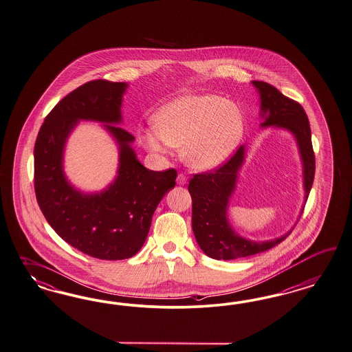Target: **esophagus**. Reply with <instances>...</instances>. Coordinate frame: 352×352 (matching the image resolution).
Here are the masks:
<instances>
[{"instance_id":"esophagus-1","label":"esophagus","mask_w":352,"mask_h":352,"mask_svg":"<svg viewBox=\"0 0 352 352\" xmlns=\"http://www.w3.org/2000/svg\"><path fill=\"white\" fill-rule=\"evenodd\" d=\"M177 183H178L179 186H183V184H186V183H187V177H186V174H184V173H179V174H178V177H177Z\"/></svg>"}]
</instances>
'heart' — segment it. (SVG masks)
Wrapping results in <instances>:
<instances>
[{"instance_id":"1","label":"heart","mask_w":352,"mask_h":352,"mask_svg":"<svg viewBox=\"0 0 352 352\" xmlns=\"http://www.w3.org/2000/svg\"><path fill=\"white\" fill-rule=\"evenodd\" d=\"M155 126L139 133L142 144L155 155L182 148L184 161L196 170L221 165L239 144L244 117L239 107L217 95H184L155 114Z\"/></svg>"}]
</instances>
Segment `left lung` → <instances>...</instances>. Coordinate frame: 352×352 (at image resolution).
<instances>
[{"instance_id":"1","label":"left lung","mask_w":352,"mask_h":352,"mask_svg":"<svg viewBox=\"0 0 352 352\" xmlns=\"http://www.w3.org/2000/svg\"><path fill=\"white\" fill-rule=\"evenodd\" d=\"M260 95V109L264 122L261 127L283 129L290 131L299 148L303 165L304 203L308 199L315 178V153L312 148L309 121L302 105L282 95L273 85L254 80ZM245 146L221 168L195 174L188 191L192 199V230L196 242L206 256L216 260H234L267 251L285 241L290 230L276 239L250 241L232 230L228 219L231 196L236 188L238 174L244 164ZM302 208V212H303Z\"/></svg>"}]
</instances>
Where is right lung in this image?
<instances>
[{
    "label": "right lung",
    "instance_id": "1",
    "mask_svg": "<svg viewBox=\"0 0 352 352\" xmlns=\"http://www.w3.org/2000/svg\"><path fill=\"white\" fill-rule=\"evenodd\" d=\"M126 83L92 80L74 89L52 109L35 143L37 203L62 239L83 254L101 260L130 258L143 247L152 216L162 197L175 186L177 170L144 168L123 130L122 97ZM79 120L105 122L120 149L116 179L100 193H83L67 181L63 152Z\"/></svg>",
    "mask_w": 352,
    "mask_h": 352
}]
</instances>
